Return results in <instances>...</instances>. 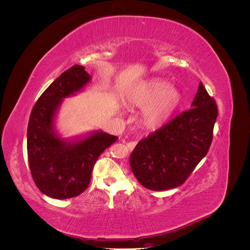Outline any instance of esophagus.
I'll list each match as a JSON object with an SVG mask.
<instances>
[{"label":"esophagus","instance_id":"esophagus-1","mask_svg":"<svg viewBox=\"0 0 250 250\" xmlns=\"http://www.w3.org/2000/svg\"><path fill=\"white\" fill-rule=\"evenodd\" d=\"M135 145H137V142H129V143H127V148H128V150L131 151L134 149Z\"/></svg>","mask_w":250,"mask_h":250}]
</instances>
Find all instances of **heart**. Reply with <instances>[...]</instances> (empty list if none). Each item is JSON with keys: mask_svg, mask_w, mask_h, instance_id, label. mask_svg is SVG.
Returning a JSON list of instances; mask_svg holds the SVG:
<instances>
[{"mask_svg": "<svg viewBox=\"0 0 250 250\" xmlns=\"http://www.w3.org/2000/svg\"><path fill=\"white\" fill-rule=\"evenodd\" d=\"M183 95L166 81L154 80L139 86L128 102L142 109L141 122L147 129L156 130L167 124L180 106Z\"/></svg>", "mask_w": 250, "mask_h": 250, "instance_id": "obj_1", "label": "heart"}]
</instances>
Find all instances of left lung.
<instances>
[{"label": "left lung", "instance_id": "left-lung-1", "mask_svg": "<svg viewBox=\"0 0 250 250\" xmlns=\"http://www.w3.org/2000/svg\"><path fill=\"white\" fill-rule=\"evenodd\" d=\"M217 117L216 102L200 82L191 109L135 146L129 165L139 183L152 191L183 185L207 155Z\"/></svg>", "mask_w": 250, "mask_h": 250}]
</instances>
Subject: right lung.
<instances>
[{"label":"right lung","instance_id":"1","mask_svg":"<svg viewBox=\"0 0 250 250\" xmlns=\"http://www.w3.org/2000/svg\"><path fill=\"white\" fill-rule=\"evenodd\" d=\"M90 81L84 66H72L51 83L30 115V170L36 187L49 197L67 199L85 191L98 156L118 140L101 129L70 139L62 138L57 130L56 119L63 99L83 92Z\"/></svg>","mask_w":250,"mask_h":250}]
</instances>
